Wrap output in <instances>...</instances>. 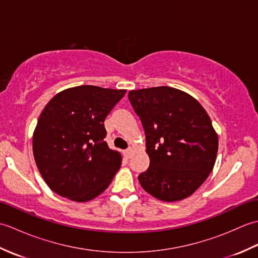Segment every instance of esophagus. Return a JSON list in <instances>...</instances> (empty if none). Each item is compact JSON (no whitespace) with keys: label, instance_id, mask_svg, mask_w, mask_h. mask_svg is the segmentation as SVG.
I'll list each match as a JSON object with an SVG mask.
<instances>
[{"label":"esophagus","instance_id":"esophagus-1","mask_svg":"<svg viewBox=\"0 0 258 258\" xmlns=\"http://www.w3.org/2000/svg\"><path fill=\"white\" fill-rule=\"evenodd\" d=\"M132 151H133V149L132 147H130V149H127L126 150L125 152H124V154H125V156L127 157V158H130L131 157V154H132Z\"/></svg>","mask_w":258,"mask_h":258}]
</instances>
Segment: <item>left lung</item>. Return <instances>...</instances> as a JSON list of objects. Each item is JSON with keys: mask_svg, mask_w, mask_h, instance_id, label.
I'll list each match as a JSON object with an SVG mask.
<instances>
[{"mask_svg": "<svg viewBox=\"0 0 258 258\" xmlns=\"http://www.w3.org/2000/svg\"><path fill=\"white\" fill-rule=\"evenodd\" d=\"M130 102L145 131L150 167L139 180L163 202L187 199L215 165L218 136L200 102L169 86L130 91Z\"/></svg>", "mask_w": 258, "mask_h": 258, "instance_id": "8db88e82", "label": "left lung"}]
</instances>
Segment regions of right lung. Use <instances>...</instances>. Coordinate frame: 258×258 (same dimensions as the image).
Returning a JSON list of instances; mask_svg holds the SVG:
<instances>
[{
	"instance_id": "add662e5",
	"label": "right lung",
	"mask_w": 258,
	"mask_h": 258,
	"mask_svg": "<svg viewBox=\"0 0 258 258\" xmlns=\"http://www.w3.org/2000/svg\"><path fill=\"white\" fill-rule=\"evenodd\" d=\"M126 90L81 85L61 91L46 104L33 132V155L48 187L70 201L101 195L122 164L104 139L108 113Z\"/></svg>"
}]
</instances>
